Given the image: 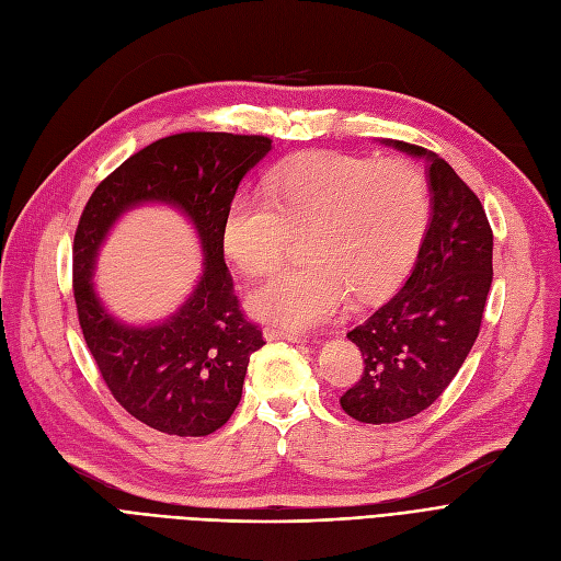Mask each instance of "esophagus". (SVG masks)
I'll return each instance as SVG.
<instances>
[{
	"label": "esophagus",
	"instance_id": "esophagus-1",
	"mask_svg": "<svg viewBox=\"0 0 561 561\" xmlns=\"http://www.w3.org/2000/svg\"><path fill=\"white\" fill-rule=\"evenodd\" d=\"M263 335H265V340H270V342H273V340H286V342H296V344L309 342L307 335H302V333H291V330H284V328H265Z\"/></svg>",
	"mask_w": 561,
	"mask_h": 561
}]
</instances>
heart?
I'll use <instances>...</instances> for the list:
<instances>
[{
  "label": "heart",
  "mask_w": 561,
  "mask_h": 561,
  "mask_svg": "<svg viewBox=\"0 0 561 561\" xmlns=\"http://www.w3.org/2000/svg\"><path fill=\"white\" fill-rule=\"evenodd\" d=\"M263 192H240L226 207L224 252L244 275L263 277L282 263L291 231L307 228L309 259L282 267L247 298L256 319L296 333L333 321L351 291H390L430 221L427 182L404 159L302 154L270 171Z\"/></svg>",
  "instance_id": "b5f03b06"
}]
</instances>
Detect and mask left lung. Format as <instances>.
<instances>
[{
  "mask_svg": "<svg viewBox=\"0 0 561 561\" xmlns=\"http://www.w3.org/2000/svg\"><path fill=\"white\" fill-rule=\"evenodd\" d=\"M379 142L425 161L430 224L400 291L346 333L365 369L340 404L371 425L407 421L442 396L479 337L492 284V231L479 196L439 154Z\"/></svg>",
  "mask_w": 561,
  "mask_h": 561,
  "instance_id": "8db88e82",
  "label": "left lung"
}]
</instances>
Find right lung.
<instances>
[{"instance_id": "right-lung-1", "label": "right lung", "mask_w": 561, "mask_h": 561, "mask_svg": "<svg viewBox=\"0 0 561 561\" xmlns=\"http://www.w3.org/2000/svg\"><path fill=\"white\" fill-rule=\"evenodd\" d=\"M273 150L265 136L190 131L161 138L103 180L73 240L82 335L113 398L134 419L178 437L219 430L242 398L249 356L265 342L249 323L224 261L221 224L242 178ZM142 204L173 206L193 224L204 270L165 320L129 324L102 305L93 273L114 224Z\"/></svg>"}]
</instances>
